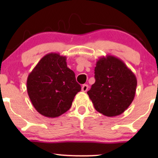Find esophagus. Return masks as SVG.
I'll return each mask as SVG.
<instances>
[{
    "label": "esophagus",
    "mask_w": 158,
    "mask_h": 158,
    "mask_svg": "<svg viewBox=\"0 0 158 158\" xmlns=\"http://www.w3.org/2000/svg\"><path fill=\"white\" fill-rule=\"evenodd\" d=\"M88 89V85H83L82 87H81V90H82L83 92H86L87 90Z\"/></svg>",
    "instance_id": "1"
}]
</instances>
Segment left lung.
<instances>
[{
    "instance_id": "obj_1",
    "label": "left lung",
    "mask_w": 158,
    "mask_h": 158,
    "mask_svg": "<svg viewBox=\"0 0 158 158\" xmlns=\"http://www.w3.org/2000/svg\"><path fill=\"white\" fill-rule=\"evenodd\" d=\"M94 71L96 81L87 92L94 108L107 117L120 115L135 98V75L121 59L110 55L99 58Z\"/></svg>"
}]
</instances>
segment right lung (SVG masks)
Masks as SVG:
<instances>
[{"label": "right lung", "mask_w": 158, "mask_h": 158, "mask_svg": "<svg viewBox=\"0 0 158 158\" xmlns=\"http://www.w3.org/2000/svg\"><path fill=\"white\" fill-rule=\"evenodd\" d=\"M66 59L56 52L47 54L27 77V90L32 106L46 117L55 118L68 111L81 90Z\"/></svg>", "instance_id": "right-lung-1"}]
</instances>
